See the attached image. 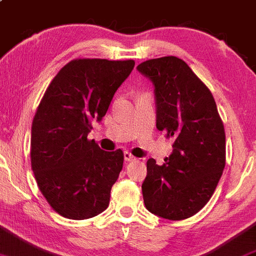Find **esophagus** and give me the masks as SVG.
Instances as JSON below:
<instances>
[{
	"instance_id": "esophagus-1",
	"label": "esophagus",
	"mask_w": 256,
	"mask_h": 256,
	"mask_svg": "<svg viewBox=\"0 0 256 256\" xmlns=\"http://www.w3.org/2000/svg\"><path fill=\"white\" fill-rule=\"evenodd\" d=\"M124 160H126V161H128V162H130V161H136V156L132 155V154L129 152V151H126V152H124Z\"/></svg>"
}]
</instances>
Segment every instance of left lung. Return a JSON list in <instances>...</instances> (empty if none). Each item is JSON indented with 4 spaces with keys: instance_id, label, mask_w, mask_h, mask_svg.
I'll return each mask as SVG.
<instances>
[{
    "instance_id": "1",
    "label": "left lung",
    "mask_w": 256,
    "mask_h": 256,
    "mask_svg": "<svg viewBox=\"0 0 256 256\" xmlns=\"http://www.w3.org/2000/svg\"><path fill=\"white\" fill-rule=\"evenodd\" d=\"M136 70L155 85L156 127L174 139L162 166L146 162L145 208L164 218L186 220L208 204L224 172V122L208 88L183 60H148Z\"/></svg>"
}]
</instances>
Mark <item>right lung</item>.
Listing matches in <instances>:
<instances>
[{
	"mask_svg": "<svg viewBox=\"0 0 256 256\" xmlns=\"http://www.w3.org/2000/svg\"><path fill=\"white\" fill-rule=\"evenodd\" d=\"M133 60L76 58L60 70L32 124L30 160L38 186L57 214L85 220L105 211L123 167V151H104L88 139L105 116Z\"/></svg>",
	"mask_w": 256,
	"mask_h": 256,
	"instance_id": "right-lung-1",
	"label": "right lung"
}]
</instances>
